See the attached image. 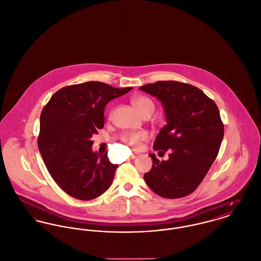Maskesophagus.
<instances>
[{
    "label": "esophagus",
    "mask_w": 261,
    "mask_h": 261,
    "mask_svg": "<svg viewBox=\"0 0 261 261\" xmlns=\"http://www.w3.org/2000/svg\"><path fill=\"white\" fill-rule=\"evenodd\" d=\"M139 153H133L131 155H130V159L131 160H133V159H135V158H137L138 156Z\"/></svg>",
    "instance_id": "34e87169"
}]
</instances>
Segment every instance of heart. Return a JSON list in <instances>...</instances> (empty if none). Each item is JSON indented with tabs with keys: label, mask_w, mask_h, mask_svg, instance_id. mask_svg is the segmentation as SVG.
<instances>
[{
	"label": "heart",
	"mask_w": 261,
	"mask_h": 261,
	"mask_svg": "<svg viewBox=\"0 0 261 261\" xmlns=\"http://www.w3.org/2000/svg\"><path fill=\"white\" fill-rule=\"evenodd\" d=\"M132 103L134 108L137 109L139 113L143 116L152 115L154 111V103L153 100L145 95H138L132 99ZM148 138V134L145 131L137 132H125L120 136V140L124 144L131 148H138L142 141Z\"/></svg>",
	"instance_id": "1"
}]
</instances>
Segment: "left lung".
<instances>
[{"label":"left lung","instance_id":"8db88e82","mask_svg":"<svg viewBox=\"0 0 261 261\" xmlns=\"http://www.w3.org/2000/svg\"><path fill=\"white\" fill-rule=\"evenodd\" d=\"M159 98L168 123L153 142V150L169 151L160 162L153 153L151 170L144 179L164 198L177 199L191 194L214 163L224 137L218 107L200 89L176 81H159L140 88Z\"/></svg>","mask_w":261,"mask_h":261}]
</instances>
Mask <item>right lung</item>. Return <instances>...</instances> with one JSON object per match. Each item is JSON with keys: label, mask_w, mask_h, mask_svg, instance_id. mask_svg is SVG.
Masks as SVG:
<instances>
[{"label": "right lung", "mask_w": 261, "mask_h": 261, "mask_svg": "<svg viewBox=\"0 0 261 261\" xmlns=\"http://www.w3.org/2000/svg\"><path fill=\"white\" fill-rule=\"evenodd\" d=\"M131 90L101 82L67 86L42 109L38 149L50 175L68 195L92 200L110 187L118 165L109 162L108 152H92V137L105 126L108 102Z\"/></svg>", "instance_id": "add662e5"}]
</instances>
